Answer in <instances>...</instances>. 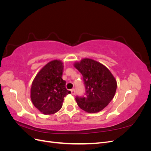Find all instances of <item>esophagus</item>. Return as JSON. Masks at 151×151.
<instances>
[{"label": "esophagus", "mask_w": 151, "mask_h": 151, "mask_svg": "<svg viewBox=\"0 0 151 151\" xmlns=\"http://www.w3.org/2000/svg\"><path fill=\"white\" fill-rule=\"evenodd\" d=\"M70 91H71V94H72V95H75V94H76V91H75V89H71Z\"/></svg>", "instance_id": "34e87169"}]
</instances>
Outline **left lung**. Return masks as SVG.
I'll use <instances>...</instances> for the list:
<instances>
[{
  "instance_id": "1",
  "label": "left lung",
  "mask_w": 151,
  "mask_h": 151,
  "mask_svg": "<svg viewBox=\"0 0 151 151\" xmlns=\"http://www.w3.org/2000/svg\"><path fill=\"white\" fill-rule=\"evenodd\" d=\"M74 66L83 75L86 95L76 97L77 105L90 113L101 111L115 94L116 80L106 66L93 59L83 58Z\"/></svg>"
}]
</instances>
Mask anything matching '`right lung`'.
Wrapping results in <instances>:
<instances>
[{
    "label": "right lung",
    "mask_w": 151,
    "mask_h": 151,
    "mask_svg": "<svg viewBox=\"0 0 151 151\" xmlns=\"http://www.w3.org/2000/svg\"><path fill=\"white\" fill-rule=\"evenodd\" d=\"M63 62L53 60L41 69L32 83L30 97L34 106L45 115H52L60 110L63 98L70 93L62 78Z\"/></svg>",
    "instance_id": "right-lung-1"
}]
</instances>
